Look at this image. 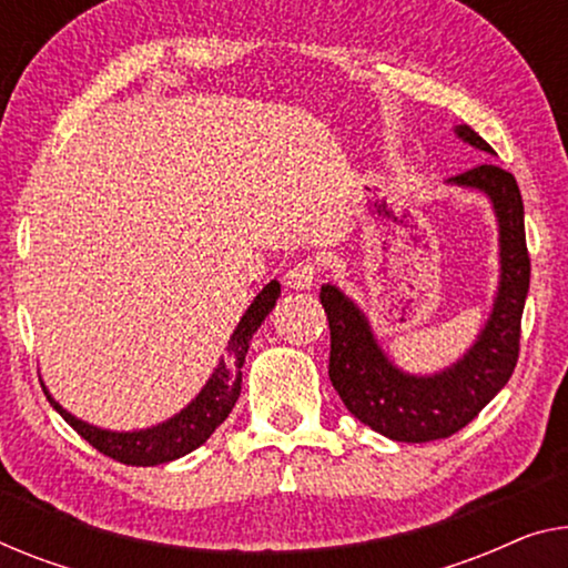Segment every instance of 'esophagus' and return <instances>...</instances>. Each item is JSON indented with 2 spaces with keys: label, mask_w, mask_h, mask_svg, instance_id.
<instances>
[{
  "label": "esophagus",
  "mask_w": 568,
  "mask_h": 568,
  "mask_svg": "<svg viewBox=\"0 0 568 568\" xmlns=\"http://www.w3.org/2000/svg\"><path fill=\"white\" fill-rule=\"evenodd\" d=\"M316 277H318V262L306 257V260L295 262V265L287 270L285 285L295 287V291H306V287L316 283Z\"/></svg>",
  "instance_id": "esophagus-1"
}]
</instances>
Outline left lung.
I'll use <instances>...</instances> for the list:
<instances>
[{
  "label": "left lung",
  "mask_w": 568,
  "mask_h": 568,
  "mask_svg": "<svg viewBox=\"0 0 568 568\" xmlns=\"http://www.w3.org/2000/svg\"><path fill=\"white\" fill-rule=\"evenodd\" d=\"M456 134L474 148L495 152L469 124L456 126ZM452 183L485 191L500 222V291L485 332L462 362L434 377L405 375L387 362L359 308L338 287H321L332 332L328 379L354 418L393 442L426 444L454 436L503 390L518 365L520 318L530 285L518 181L500 165L481 163L454 175Z\"/></svg>",
  "instance_id": "left-lung-1"
}]
</instances>
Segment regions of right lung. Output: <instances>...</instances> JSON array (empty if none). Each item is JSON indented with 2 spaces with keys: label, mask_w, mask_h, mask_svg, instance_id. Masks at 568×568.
<instances>
[{
  "label": "right lung",
  "mask_w": 568,
  "mask_h": 568,
  "mask_svg": "<svg viewBox=\"0 0 568 568\" xmlns=\"http://www.w3.org/2000/svg\"><path fill=\"white\" fill-rule=\"evenodd\" d=\"M277 295H281V283L277 281L262 287V293L252 301V306L242 316L240 326L234 328L230 346H226V362H219L216 372L189 408L178 413L175 418L160 423V426L132 430V434H114V430H101L73 418L45 390L48 400L75 434L87 438L97 452L109 456V459L126 464V467H155V464L181 459V456L191 454L193 448L206 442L219 428V423H224L232 413L236 397L242 393V365L244 357H247L252 334L257 332L267 313L273 311Z\"/></svg>",
  "instance_id": "1"
}]
</instances>
